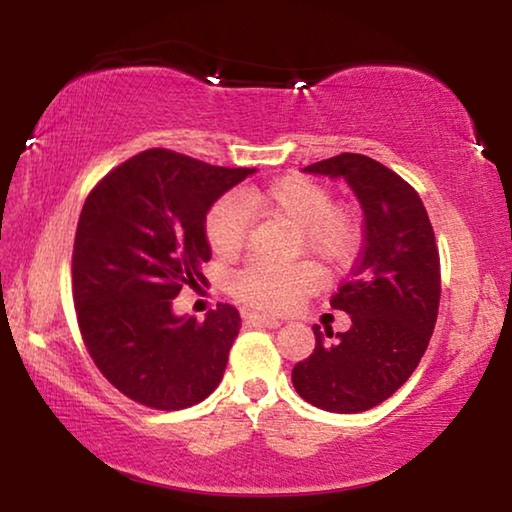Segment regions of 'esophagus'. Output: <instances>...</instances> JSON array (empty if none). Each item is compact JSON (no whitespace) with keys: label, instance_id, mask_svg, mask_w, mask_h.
<instances>
[{"label":"esophagus","instance_id":"esophagus-1","mask_svg":"<svg viewBox=\"0 0 512 512\" xmlns=\"http://www.w3.org/2000/svg\"><path fill=\"white\" fill-rule=\"evenodd\" d=\"M246 320H248V323L259 325V327H268V329H275V327L282 325V320H277L273 316H264V314H248Z\"/></svg>","mask_w":512,"mask_h":512}]
</instances>
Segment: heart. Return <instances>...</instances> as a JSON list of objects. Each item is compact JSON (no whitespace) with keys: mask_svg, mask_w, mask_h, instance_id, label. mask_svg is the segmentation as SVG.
<instances>
[{"mask_svg":"<svg viewBox=\"0 0 512 512\" xmlns=\"http://www.w3.org/2000/svg\"><path fill=\"white\" fill-rule=\"evenodd\" d=\"M246 212L287 221L298 232V248L325 268L345 262L357 241L354 219L334 207L327 187L305 176H284L271 185L239 189L237 201L221 198L212 205L205 235L216 255L230 257L244 246ZM314 280L316 275L307 264H248L232 277V293L253 307L284 311L309 293Z\"/></svg>","mask_w":512,"mask_h":512,"instance_id":"heart-1","label":"heart"}]
</instances>
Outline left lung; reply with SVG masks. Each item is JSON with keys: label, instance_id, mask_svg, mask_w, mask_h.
<instances>
[{"label": "left lung", "instance_id": "1", "mask_svg": "<svg viewBox=\"0 0 512 512\" xmlns=\"http://www.w3.org/2000/svg\"><path fill=\"white\" fill-rule=\"evenodd\" d=\"M302 171L350 185L363 210V248L329 300L352 318L350 329L329 343L316 325V348L291 381L318 409L361 413L388 400L427 350L440 302L436 237L418 192L368 155L341 153Z\"/></svg>", "mask_w": 512, "mask_h": 512}]
</instances>
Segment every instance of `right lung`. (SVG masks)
<instances>
[{
  "mask_svg": "<svg viewBox=\"0 0 512 512\" xmlns=\"http://www.w3.org/2000/svg\"><path fill=\"white\" fill-rule=\"evenodd\" d=\"M253 173L151 149L85 198L72 255L76 318L101 375L131 400L178 411L221 384L239 311L216 305L198 323L171 302L205 280L210 207Z\"/></svg>",
  "mask_w": 512,
  "mask_h": 512,
  "instance_id": "right-lung-1",
  "label": "right lung"
}]
</instances>
